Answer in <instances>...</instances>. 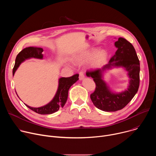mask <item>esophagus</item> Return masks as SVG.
<instances>
[{
	"label": "esophagus",
	"mask_w": 156,
	"mask_h": 156,
	"mask_svg": "<svg viewBox=\"0 0 156 156\" xmlns=\"http://www.w3.org/2000/svg\"><path fill=\"white\" fill-rule=\"evenodd\" d=\"M84 73H83V72H81L79 73V80H80V81H82V80H84Z\"/></svg>",
	"instance_id": "34e87169"
}]
</instances>
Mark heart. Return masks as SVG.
Masks as SVG:
<instances>
[{
    "mask_svg": "<svg viewBox=\"0 0 156 156\" xmlns=\"http://www.w3.org/2000/svg\"><path fill=\"white\" fill-rule=\"evenodd\" d=\"M107 54L104 50L99 51L97 48H92L80 54L76 58V62L83 64L92 60L91 66L93 69H97L102 66L106 62Z\"/></svg>",
    "mask_w": 156,
    "mask_h": 156,
    "instance_id": "heart-1",
    "label": "heart"
}]
</instances>
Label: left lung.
<instances>
[{"mask_svg":"<svg viewBox=\"0 0 156 156\" xmlns=\"http://www.w3.org/2000/svg\"><path fill=\"white\" fill-rule=\"evenodd\" d=\"M115 46L117 50L108 64L86 72V76L93 78L96 86L91 99L98 108L105 112H115L125 107L136 94L140 86V60L134 47L123 37L115 42ZM114 67L124 68L129 78L128 87L120 93L112 92L103 80L104 72Z\"/></svg>","mask_w":156,"mask_h":156,"instance_id":"8db88e82","label":"left lung"}]
</instances>
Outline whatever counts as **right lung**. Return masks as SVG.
<instances>
[{
    "instance_id": "1",
    "label": "right lung",
    "mask_w": 156,
    "mask_h": 156,
    "mask_svg": "<svg viewBox=\"0 0 156 156\" xmlns=\"http://www.w3.org/2000/svg\"><path fill=\"white\" fill-rule=\"evenodd\" d=\"M42 52L43 49L42 48L34 47L26 48L22 50L16 57L15 66L13 69V75H14L16 70L19 67L20 65L26 60L31 58L42 59ZM78 76L79 75L76 74L71 77H62L59 78L57 91L54 98L48 104L40 107H32L27 104L25 105L29 108L39 114H52L57 112L60 108L63 107L65 104L68 98L69 89L75 83H76L79 80Z\"/></svg>"
}]
</instances>
